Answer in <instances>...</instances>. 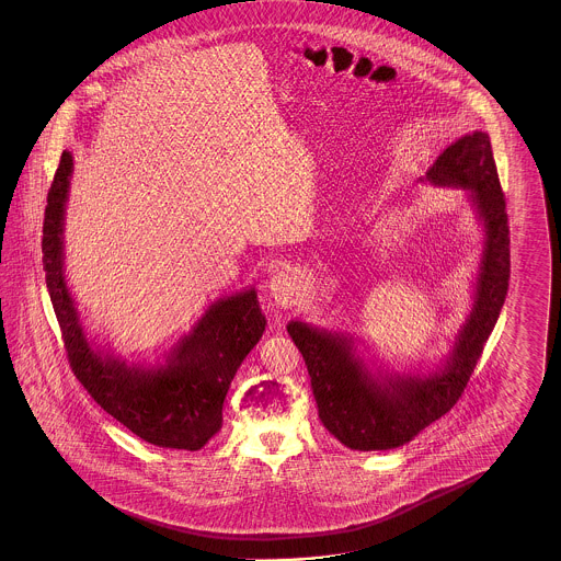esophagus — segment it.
<instances>
[{
	"label": "esophagus",
	"mask_w": 561,
	"mask_h": 561,
	"mask_svg": "<svg viewBox=\"0 0 561 561\" xmlns=\"http://www.w3.org/2000/svg\"><path fill=\"white\" fill-rule=\"evenodd\" d=\"M268 288H271V297L275 298L276 305L293 307L298 297L300 280L295 271L286 268V271H278L276 275H273Z\"/></svg>",
	"instance_id": "1"
}]
</instances>
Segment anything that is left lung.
I'll use <instances>...</instances> for the list:
<instances>
[{
    "mask_svg": "<svg viewBox=\"0 0 561 561\" xmlns=\"http://www.w3.org/2000/svg\"><path fill=\"white\" fill-rule=\"evenodd\" d=\"M419 182L466 192L483 230L473 302L447 357L431 369L389 370L363 355L355 333L286 324L309 370L322 425L357 451L401 447L457 403L510 286V228L488 134L476 130L449 144Z\"/></svg>",
    "mask_w": 561,
    "mask_h": 561,
    "instance_id": "1",
    "label": "left lung"
}]
</instances>
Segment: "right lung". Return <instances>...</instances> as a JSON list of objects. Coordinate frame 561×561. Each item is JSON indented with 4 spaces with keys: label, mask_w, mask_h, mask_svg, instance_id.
Listing matches in <instances>:
<instances>
[{
    "label": "right lung",
    "mask_w": 561,
    "mask_h": 561,
    "mask_svg": "<svg viewBox=\"0 0 561 561\" xmlns=\"http://www.w3.org/2000/svg\"><path fill=\"white\" fill-rule=\"evenodd\" d=\"M73 174L64 150L44 218V271L70 365L95 403L144 442L196 451L222 427V405L242 360L266 327L256 288L210 302L156 363L126 360L88 336L66 275V204Z\"/></svg>",
    "instance_id": "add662e5"
}]
</instances>
